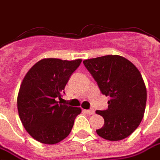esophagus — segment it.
<instances>
[{"instance_id":"esophagus-1","label":"esophagus","mask_w":160,"mask_h":160,"mask_svg":"<svg viewBox=\"0 0 160 160\" xmlns=\"http://www.w3.org/2000/svg\"><path fill=\"white\" fill-rule=\"evenodd\" d=\"M85 112L87 113L88 115H92L94 114V110H85Z\"/></svg>"}]
</instances>
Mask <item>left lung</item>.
Here are the masks:
<instances>
[{
    "instance_id": "1",
    "label": "left lung",
    "mask_w": 160,
    "mask_h": 160,
    "mask_svg": "<svg viewBox=\"0 0 160 160\" xmlns=\"http://www.w3.org/2000/svg\"><path fill=\"white\" fill-rule=\"evenodd\" d=\"M101 92L110 97L108 109L96 111L104 119L97 134L107 141L129 136L141 123L147 103V88L140 71L130 61L109 55L83 61Z\"/></svg>"
}]
</instances>
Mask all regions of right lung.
Returning <instances> with one entry per match:
<instances>
[{"instance_id": "1", "label": "right lung", "mask_w": 160, "mask_h": 160, "mask_svg": "<svg viewBox=\"0 0 160 160\" xmlns=\"http://www.w3.org/2000/svg\"><path fill=\"white\" fill-rule=\"evenodd\" d=\"M81 61L44 58L24 77L17 98L18 112L24 128L36 141L56 144L70 134L81 109L58 104L56 99H61L70 75Z\"/></svg>"}]
</instances>
